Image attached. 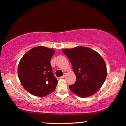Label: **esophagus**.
Wrapping results in <instances>:
<instances>
[{
  "mask_svg": "<svg viewBox=\"0 0 126 126\" xmlns=\"http://www.w3.org/2000/svg\"><path fill=\"white\" fill-rule=\"evenodd\" d=\"M66 73H64V75H63V76H62L61 77H60V78H65V77H66Z\"/></svg>",
  "mask_w": 126,
  "mask_h": 126,
  "instance_id": "esophagus-1",
  "label": "esophagus"
}]
</instances>
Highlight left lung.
I'll return each instance as SVG.
<instances>
[{"instance_id":"1","label":"left lung","mask_w":126,"mask_h":126,"mask_svg":"<svg viewBox=\"0 0 126 126\" xmlns=\"http://www.w3.org/2000/svg\"><path fill=\"white\" fill-rule=\"evenodd\" d=\"M62 51L70 59L77 77L74 84L69 86L70 90L82 97L96 93L107 77V67L103 58L93 49L85 47Z\"/></svg>"}]
</instances>
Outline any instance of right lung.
I'll return each mask as SVG.
<instances>
[{
  "instance_id": "right-lung-1",
  "label": "right lung",
  "mask_w": 126,
  "mask_h": 126,
  "mask_svg": "<svg viewBox=\"0 0 126 126\" xmlns=\"http://www.w3.org/2000/svg\"><path fill=\"white\" fill-rule=\"evenodd\" d=\"M55 52L53 49L38 46L27 52L20 60L18 77L23 88L32 94L44 97L55 90L58 80L50 63Z\"/></svg>"
}]
</instances>
